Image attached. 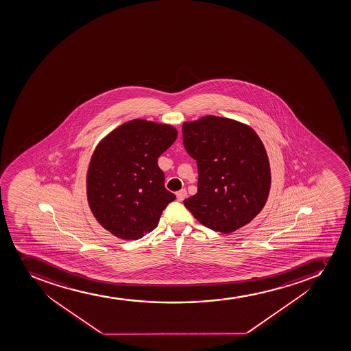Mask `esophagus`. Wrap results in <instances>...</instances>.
Instances as JSON below:
<instances>
[{
  "label": "esophagus",
  "mask_w": 351,
  "mask_h": 351,
  "mask_svg": "<svg viewBox=\"0 0 351 351\" xmlns=\"http://www.w3.org/2000/svg\"><path fill=\"white\" fill-rule=\"evenodd\" d=\"M186 195H188V193H186L185 189H182L180 191L176 192V197H178V202H183V200L186 198Z\"/></svg>",
  "instance_id": "1"
}]
</instances>
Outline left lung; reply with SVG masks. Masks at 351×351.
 <instances>
[{
	"label": "left lung",
	"mask_w": 351,
	"mask_h": 351,
	"mask_svg": "<svg viewBox=\"0 0 351 351\" xmlns=\"http://www.w3.org/2000/svg\"><path fill=\"white\" fill-rule=\"evenodd\" d=\"M186 152L197 160L198 191L184 206L214 231L231 233L263 209L271 186L269 158L250 125L206 115L182 125Z\"/></svg>",
	"instance_id": "left-lung-1"
}]
</instances>
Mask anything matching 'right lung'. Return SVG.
Returning a JSON list of instances; mask_svg holds the SVG:
<instances>
[{
	"mask_svg": "<svg viewBox=\"0 0 351 351\" xmlns=\"http://www.w3.org/2000/svg\"><path fill=\"white\" fill-rule=\"evenodd\" d=\"M176 137L173 125L135 119L98 143L88 167V204L113 236L142 238L156 229L163 209L176 198L165 188L158 166V158Z\"/></svg>",
	"mask_w": 351,
	"mask_h": 351,
	"instance_id": "obj_1",
	"label": "right lung"
}]
</instances>
